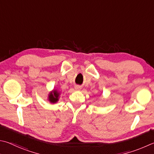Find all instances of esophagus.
Listing matches in <instances>:
<instances>
[{"mask_svg":"<svg viewBox=\"0 0 154 154\" xmlns=\"http://www.w3.org/2000/svg\"><path fill=\"white\" fill-rule=\"evenodd\" d=\"M75 89H77V90H79V89L81 88L79 86V85H76L75 87Z\"/></svg>","mask_w":154,"mask_h":154,"instance_id":"1","label":"esophagus"}]
</instances>
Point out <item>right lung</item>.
Instances as JSON below:
<instances>
[{
  "label": "right lung",
  "instance_id": "1",
  "mask_svg": "<svg viewBox=\"0 0 154 154\" xmlns=\"http://www.w3.org/2000/svg\"><path fill=\"white\" fill-rule=\"evenodd\" d=\"M58 96H59V93H58V92L56 90L53 91V94L52 93L50 94L49 100L50 101V102H52V103L57 102L58 100Z\"/></svg>",
  "mask_w": 154,
  "mask_h": 154
}]
</instances>
